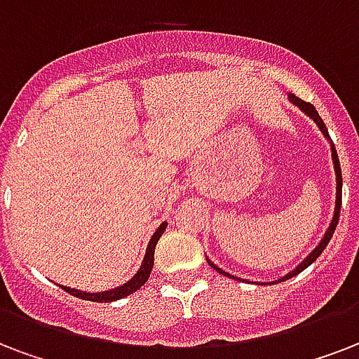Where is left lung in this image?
Masks as SVG:
<instances>
[{"mask_svg":"<svg viewBox=\"0 0 359 359\" xmlns=\"http://www.w3.org/2000/svg\"><path fill=\"white\" fill-rule=\"evenodd\" d=\"M288 97H290V101H292V103H294V105L299 107V109H301V111H303V113L307 114V116H311V118H313L314 122H316V126H318V128H320V131H322V133H324L325 139H327V141H330V147H332L333 169H335V182H337V194H335V210H333V218H332V222H330V228L325 229L324 237H322V241H320V243H318V246H316V248H314L313 252L309 254L307 258L303 259V262H301V264L297 265V267H295V269L290 271L288 275H284L283 278H278V283H284V280H288V278L295 277V275H299L301 271H303V269H307L309 265L313 264V262H316V258H318L320 254L324 252V248H325V246H327V243H330V239H332L333 233H335V228H337V222H339V212H341V198H343V175H341V163H339L337 150H335V144H333L332 137H330V133H327V128H325L324 120L320 118V114L316 113V109H314V107L311 105V103H307V101L299 100V97H297V95H294V94H288ZM207 262H209L210 267H212V269L218 271V273H220V275H226V277H229V278H235L233 275H229V273H226V271H224V269H220V267H218V265L212 264V262H210L209 258H207ZM275 283H277V280H275Z\"/></svg>","mask_w":359,"mask_h":359,"instance_id":"1","label":"left lung"}]
</instances>
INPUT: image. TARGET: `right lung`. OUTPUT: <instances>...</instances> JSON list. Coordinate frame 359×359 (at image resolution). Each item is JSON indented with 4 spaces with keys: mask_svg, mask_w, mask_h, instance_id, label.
Returning a JSON list of instances; mask_svg holds the SVG:
<instances>
[{
    "mask_svg": "<svg viewBox=\"0 0 359 359\" xmlns=\"http://www.w3.org/2000/svg\"><path fill=\"white\" fill-rule=\"evenodd\" d=\"M168 228V222L160 224V228L156 229L154 235H152V239H150L149 246H147V254H144L143 258V264L139 267L135 275L128 280L126 284L118 286V288H113V290H105V292H97V294H88V292H81V290H75V288H69V286H60L62 290H65L67 294L75 295V297H81V299H86V301H95V303H111V301H116V299H122V297H128L130 294L137 292V290L141 288L150 277V271L154 267V248L158 245V241H160L161 233L165 231Z\"/></svg>",
    "mask_w": 359,
    "mask_h": 359,
    "instance_id": "1",
    "label": "right lung"
}]
</instances>
